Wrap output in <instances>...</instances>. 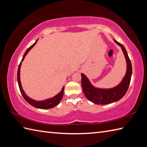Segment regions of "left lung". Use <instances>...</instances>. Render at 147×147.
<instances>
[{
    "label": "left lung",
    "instance_id": "obj_1",
    "mask_svg": "<svg viewBox=\"0 0 147 147\" xmlns=\"http://www.w3.org/2000/svg\"><path fill=\"white\" fill-rule=\"evenodd\" d=\"M114 41L121 47L126 61V73L121 82L117 86L112 88H98L92 85L88 78L85 74L83 73L81 74L82 75V86L84 94L90 101L97 105L109 104L119 100L126 94L129 88L131 78L132 65L126 50L121 43H119L115 40H114Z\"/></svg>",
    "mask_w": 147,
    "mask_h": 147
}]
</instances>
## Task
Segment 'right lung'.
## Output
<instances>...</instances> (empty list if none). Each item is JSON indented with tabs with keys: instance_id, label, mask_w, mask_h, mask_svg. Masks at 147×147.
I'll list each match as a JSON object with an SVG mask.
<instances>
[{
	"instance_id": "obj_1",
	"label": "right lung",
	"mask_w": 147,
	"mask_h": 147,
	"mask_svg": "<svg viewBox=\"0 0 147 147\" xmlns=\"http://www.w3.org/2000/svg\"><path fill=\"white\" fill-rule=\"evenodd\" d=\"M38 40H36V42L33 43V44L30 46V47L26 50V51L24 53V54L23 57V59L20 62V65H19L18 67V74H17V79H18V85H19V88H20V92L21 93L22 95L24 97V98L25 99V100L30 104L31 105L33 106L36 108L38 109H51L54 107L55 106L57 105L59 103H60L61 100H62V97H63V94H64V87L62 88L61 91L59 92L57 95H56L54 96V97L49 98V99H46L45 100H42V101H36L35 100H33L32 98H30L28 96L25 92H24V90H23V88H22L21 86V81H20V68H21V65L22 64V62L24 60V57L26 55V54L28 53V52L32 49L34 46L35 45Z\"/></svg>"
}]
</instances>
